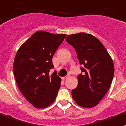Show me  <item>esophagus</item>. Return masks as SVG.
Wrapping results in <instances>:
<instances>
[{
    "mask_svg": "<svg viewBox=\"0 0 126 126\" xmlns=\"http://www.w3.org/2000/svg\"><path fill=\"white\" fill-rule=\"evenodd\" d=\"M69 77H70V75H67L66 76H64V77H62V80H66V79H67V78H68Z\"/></svg>",
    "mask_w": 126,
    "mask_h": 126,
    "instance_id": "1",
    "label": "esophagus"
}]
</instances>
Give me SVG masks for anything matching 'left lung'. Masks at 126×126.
<instances>
[{
  "label": "left lung",
  "instance_id": "left-lung-1",
  "mask_svg": "<svg viewBox=\"0 0 126 126\" xmlns=\"http://www.w3.org/2000/svg\"><path fill=\"white\" fill-rule=\"evenodd\" d=\"M66 40L76 50L83 72L78 76V84L72 91V98L80 106L92 108L111 86L114 74L112 59L102 42L92 35L84 32L68 35Z\"/></svg>",
  "mask_w": 126,
  "mask_h": 126
}]
</instances>
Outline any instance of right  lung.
Returning a JSON list of instances; mask_svg holds the SVG:
<instances>
[{"label":"right lung","instance_id":"add662e5","mask_svg":"<svg viewBox=\"0 0 126 126\" xmlns=\"http://www.w3.org/2000/svg\"><path fill=\"white\" fill-rule=\"evenodd\" d=\"M66 34L37 31L17 52L13 71L18 88L31 104L37 108L48 106L55 100L61 78L54 71L53 56Z\"/></svg>","mask_w":126,"mask_h":126}]
</instances>
